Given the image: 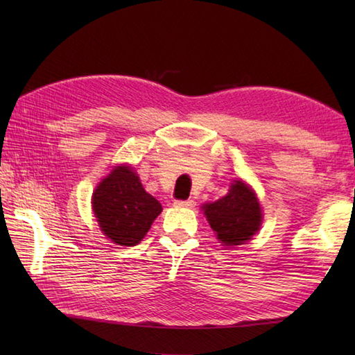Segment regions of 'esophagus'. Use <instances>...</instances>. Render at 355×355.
Masks as SVG:
<instances>
[{"mask_svg": "<svg viewBox=\"0 0 355 355\" xmlns=\"http://www.w3.org/2000/svg\"><path fill=\"white\" fill-rule=\"evenodd\" d=\"M177 207H186V209H192L195 206V201L193 200H178L173 202Z\"/></svg>", "mask_w": 355, "mask_h": 355, "instance_id": "1", "label": "esophagus"}]
</instances>
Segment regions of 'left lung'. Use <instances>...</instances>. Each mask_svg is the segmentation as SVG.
<instances>
[{
    "mask_svg": "<svg viewBox=\"0 0 355 355\" xmlns=\"http://www.w3.org/2000/svg\"><path fill=\"white\" fill-rule=\"evenodd\" d=\"M202 209L210 227L224 245L244 244L256 235L262 221L258 198L241 180L232 184L225 197Z\"/></svg>",
    "mask_w": 355,
    "mask_h": 355,
    "instance_id": "1",
    "label": "left lung"
}]
</instances>
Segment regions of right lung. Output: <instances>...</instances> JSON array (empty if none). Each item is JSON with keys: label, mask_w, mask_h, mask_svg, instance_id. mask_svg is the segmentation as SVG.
<instances>
[{"label": "right lung", "mask_w": 355, "mask_h": 355, "mask_svg": "<svg viewBox=\"0 0 355 355\" xmlns=\"http://www.w3.org/2000/svg\"><path fill=\"white\" fill-rule=\"evenodd\" d=\"M93 210L107 238L131 247L146 235L162 205L143 189L130 166H117L94 191Z\"/></svg>", "instance_id": "obj_1"}]
</instances>
